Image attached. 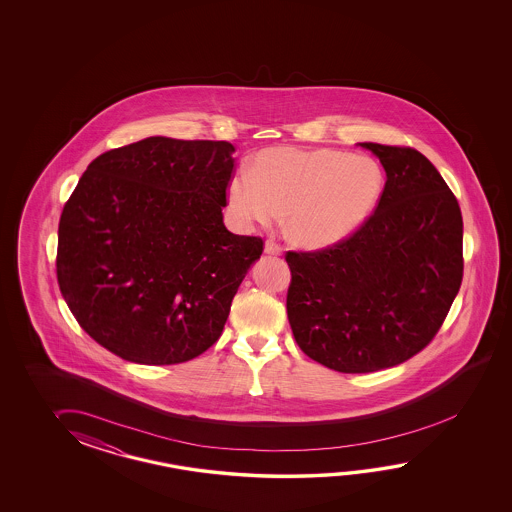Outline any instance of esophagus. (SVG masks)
Returning <instances> with one entry per match:
<instances>
[{
  "label": "esophagus",
  "instance_id": "obj_1",
  "mask_svg": "<svg viewBox=\"0 0 512 512\" xmlns=\"http://www.w3.org/2000/svg\"><path fill=\"white\" fill-rule=\"evenodd\" d=\"M265 252L271 256H282L283 247L276 241L267 240L265 241Z\"/></svg>",
  "mask_w": 512,
  "mask_h": 512
}]
</instances>
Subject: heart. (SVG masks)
Segmentation results:
<instances>
[{"label":"heart","mask_w":512,"mask_h":512,"mask_svg":"<svg viewBox=\"0 0 512 512\" xmlns=\"http://www.w3.org/2000/svg\"><path fill=\"white\" fill-rule=\"evenodd\" d=\"M384 190L381 164L366 155L315 148H267L251 175L230 179L229 203L241 221L271 225L287 216L294 245L324 249L370 218Z\"/></svg>","instance_id":"heart-1"}]
</instances>
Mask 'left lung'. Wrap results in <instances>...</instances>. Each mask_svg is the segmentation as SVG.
<instances>
[{"label": "left lung", "mask_w": 512, "mask_h": 512, "mask_svg": "<svg viewBox=\"0 0 512 512\" xmlns=\"http://www.w3.org/2000/svg\"><path fill=\"white\" fill-rule=\"evenodd\" d=\"M386 183L370 218L346 240L287 251V316L309 359L371 373L412 359L434 340L463 280L456 196L410 146L362 142Z\"/></svg>", "instance_id": "left-lung-1"}]
</instances>
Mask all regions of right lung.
<instances>
[{
	"label": "right lung",
	"instance_id": "right-lung-1",
	"mask_svg": "<svg viewBox=\"0 0 512 512\" xmlns=\"http://www.w3.org/2000/svg\"><path fill=\"white\" fill-rule=\"evenodd\" d=\"M232 152L148 137L98 155L67 199L58 285L80 327L120 359L179 364L221 337L263 252L261 238L223 225Z\"/></svg>",
	"mask_w": 512,
	"mask_h": 512
}]
</instances>
